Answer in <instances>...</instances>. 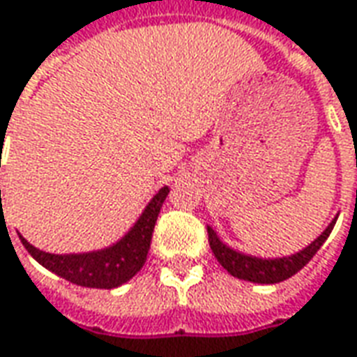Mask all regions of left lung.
I'll list each match as a JSON object with an SVG mask.
<instances>
[{"label": "left lung", "instance_id": "1", "mask_svg": "<svg viewBox=\"0 0 357 357\" xmlns=\"http://www.w3.org/2000/svg\"><path fill=\"white\" fill-rule=\"evenodd\" d=\"M336 218L326 226V230L315 241H311L307 248L301 249L300 253L290 257H278V259H259V257L253 255H243V253L228 248L226 243H222L220 238L216 236V231L211 226H206V231H208V243H211L214 257L218 259V263L231 276L248 280V282L276 284L290 278V276H294L298 271H301L303 266L307 265L309 261L313 259V255L321 249V245L325 243L326 238L331 236V231H333L336 224Z\"/></svg>", "mask_w": 357, "mask_h": 357}]
</instances>
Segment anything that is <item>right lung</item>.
<instances>
[{
  "label": "right lung",
  "instance_id": "add662e5",
  "mask_svg": "<svg viewBox=\"0 0 357 357\" xmlns=\"http://www.w3.org/2000/svg\"><path fill=\"white\" fill-rule=\"evenodd\" d=\"M168 191H170L168 187H162L151 199V203L146 204V208L139 216L135 226L112 248L91 251V253H79V255H54V253L36 249L22 236L19 238L26 251L40 265L46 266L57 276L77 286H84V288L112 290L131 280L143 268L149 249H151L154 224H156L164 199L168 197Z\"/></svg>",
  "mask_w": 357,
  "mask_h": 357
}]
</instances>
